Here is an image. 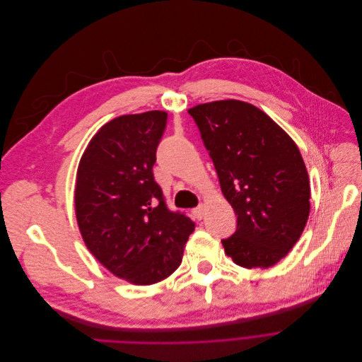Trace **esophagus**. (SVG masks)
Wrapping results in <instances>:
<instances>
[{"label":"esophagus","mask_w":362,"mask_h":362,"mask_svg":"<svg viewBox=\"0 0 362 362\" xmlns=\"http://www.w3.org/2000/svg\"><path fill=\"white\" fill-rule=\"evenodd\" d=\"M192 214H194V216H195V218H197L198 221L202 220V216H204V206H202V205L195 206V208L192 209Z\"/></svg>","instance_id":"1"}]
</instances>
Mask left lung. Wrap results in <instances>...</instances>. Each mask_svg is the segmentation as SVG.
Wrapping results in <instances>:
<instances>
[{"label":"left lung","instance_id":"left-lung-1","mask_svg":"<svg viewBox=\"0 0 362 362\" xmlns=\"http://www.w3.org/2000/svg\"><path fill=\"white\" fill-rule=\"evenodd\" d=\"M235 211L237 230L221 240L244 268L275 265L296 245L310 215V180L296 142L264 111L238 100L188 110Z\"/></svg>","mask_w":362,"mask_h":362}]
</instances>
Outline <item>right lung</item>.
Instances as JSON below:
<instances>
[{
    "mask_svg": "<svg viewBox=\"0 0 362 362\" xmlns=\"http://www.w3.org/2000/svg\"><path fill=\"white\" fill-rule=\"evenodd\" d=\"M167 112L121 115L100 128L84 151L76 184V215L91 254L135 285L170 276L181 264L195 224L168 209L153 167Z\"/></svg>",
    "mask_w": 362,
    "mask_h": 362,
    "instance_id": "right-lung-1",
    "label": "right lung"
}]
</instances>
